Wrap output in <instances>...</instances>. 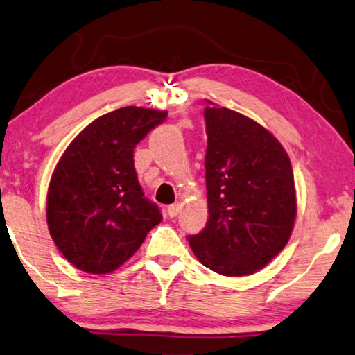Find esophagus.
I'll use <instances>...</instances> for the list:
<instances>
[{
    "mask_svg": "<svg viewBox=\"0 0 355 355\" xmlns=\"http://www.w3.org/2000/svg\"><path fill=\"white\" fill-rule=\"evenodd\" d=\"M179 211H181V205H179V202H174V205L168 206V216L170 217H176Z\"/></svg>",
    "mask_w": 355,
    "mask_h": 355,
    "instance_id": "1",
    "label": "esophagus"
}]
</instances>
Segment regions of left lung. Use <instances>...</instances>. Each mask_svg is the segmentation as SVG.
<instances>
[{
	"label": "left lung",
	"instance_id": "obj_1",
	"mask_svg": "<svg viewBox=\"0 0 355 355\" xmlns=\"http://www.w3.org/2000/svg\"><path fill=\"white\" fill-rule=\"evenodd\" d=\"M209 220L189 243L202 266L252 275L286 245L294 228V174L286 150L257 121L207 101Z\"/></svg>",
	"mask_w": 355,
	"mask_h": 355
}]
</instances>
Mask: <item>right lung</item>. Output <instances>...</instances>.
I'll use <instances>...</instances> for the list:
<instances>
[{
  "label": "right lung",
  "instance_id": "1",
  "mask_svg": "<svg viewBox=\"0 0 355 355\" xmlns=\"http://www.w3.org/2000/svg\"><path fill=\"white\" fill-rule=\"evenodd\" d=\"M168 112L124 107L85 127L64 150L46 195L51 239L69 263L86 274L123 266L162 222L143 193L133 149Z\"/></svg>",
  "mask_w": 355,
  "mask_h": 355
}]
</instances>
